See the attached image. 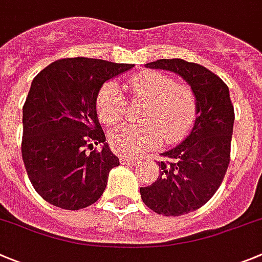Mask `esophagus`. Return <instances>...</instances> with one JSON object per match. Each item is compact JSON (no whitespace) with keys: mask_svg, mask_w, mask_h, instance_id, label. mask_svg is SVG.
I'll use <instances>...</instances> for the list:
<instances>
[{"mask_svg":"<svg viewBox=\"0 0 262 262\" xmlns=\"http://www.w3.org/2000/svg\"><path fill=\"white\" fill-rule=\"evenodd\" d=\"M121 162L122 164H124V165H136L139 162V160L138 158H134V157H121Z\"/></svg>","mask_w":262,"mask_h":262,"instance_id":"34e87169","label":"esophagus"}]
</instances>
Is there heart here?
I'll list each match as a JSON object with an SVG mask.
<instances>
[{"instance_id":"heart-1","label":"heart","mask_w":262,"mask_h":262,"mask_svg":"<svg viewBox=\"0 0 262 262\" xmlns=\"http://www.w3.org/2000/svg\"><path fill=\"white\" fill-rule=\"evenodd\" d=\"M133 100H145L147 105L139 126H123L109 134L110 147L119 155H138L181 141L195 122L198 101L191 87L179 84L165 73L144 70L127 80ZM96 112L105 126H114L126 114V100L114 81H106L96 96Z\"/></svg>"}]
</instances>
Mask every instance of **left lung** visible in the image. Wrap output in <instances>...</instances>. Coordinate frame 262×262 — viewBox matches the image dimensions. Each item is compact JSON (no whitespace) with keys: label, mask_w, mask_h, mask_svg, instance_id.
Returning <instances> with one entry per match:
<instances>
[{"label":"left lung","mask_w":262,"mask_h":262,"mask_svg":"<svg viewBox=\"0 0 262 262\" xmlns=\"http://www.w3.org/2000/svg\"><path fill=\"white\" fill-rule=\"evenodd\" d=\"M145 67L179 74L198 101L191 134L178 147L162 153L166 160L158 162L157 181L140 188L149 209L178 217L208 203L224 181L230 164L234 106L225 81L201 64L172 58L157 59Z\"/></svg>","instance_id":"1"}]
</instances>
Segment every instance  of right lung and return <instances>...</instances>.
<instances>
[{
	"label": "right lung",
	"mask_w": 262,
	"mask_h": 262,
	"mask_svg": "<svg viewBox=\"0 0 262 262\" xmlns=\"http://www.w3.org/2000/svg\"><path fill=\"white\" fill-rule=\"evenodd\" d=\"M133 67L76 57L53 62L35 76L23 105L21 157L45 201L79 210L101 198L119 160L105 143L96 96L105 81ZM100 142L103 149L93 150Z\"/></svg>",
	"instance_id": "obj_1"
}]
</instances>
